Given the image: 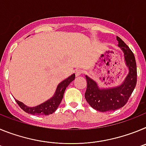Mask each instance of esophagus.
I'll use <instances>...</instances> for the list:
<instances>
[{"label":"esophagus","instance_id":"esophagus-1","mask_svg":"<svg viewBox=\"0 0 146 146\" xmlns=\"http://www.w3.org/2000/svg\"><path fill=\"white\" fill-rule=\"evenodd\" d=\"M81 74H82V71H81L80 69H77V70L75 71V75H76V77H78V76L80 75Z\"/></svg>","mask_w":146,"mask_h":146}]
</instances>
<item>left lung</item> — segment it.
<instances>
[{
	"mask_svg": "<svg viewBox=\"0 0 146 146\" xmlns=\"http://www.w3.org/2000/svg\"><path fill=\"white\" fill-rule=\"evenodd\" d=\"M118 47L123 52L129 72L121 85L112 88L99 87L97 82L86 75L87 82L85 98L90 106L100 112L113 111L126 104L137 83V65L135 55L123 40L117 36Z\"/></svg>",
	"mask_w": 146,
	"mask_h": 146,
	"instance_id": "left-lung-1",
	"label": "left lung"
}]
</instances>
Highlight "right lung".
I'll use <instances>...</instances> for the list:
<instances>
[{
  "instance_id": "right-lung-1",
  "label": "right lung",
  "mask_w": 146,
  "mask_h": 146,
  "mask_svg": "<svg viewBox=\"0 0 146 146\" xmlns=\"http://www.w3.org/2000/svg\"><path fill=\"white\" fill-rule=\"evenodd\" d=\"M74 78H75V74H72L69 77H67L66 79L62 81L57 86V88L55 90L53 96L37 106L28 107L25 105L24 103L17 100L16 99H15V101L17 103L18 105L21 108V109H23L24 111L29 114L36 115H48L53 113L58 108L59 104L64 97V94L65 92L66 88V87H68V86L72 81L74 80Z\"/></svg>"
}]
</instances>
